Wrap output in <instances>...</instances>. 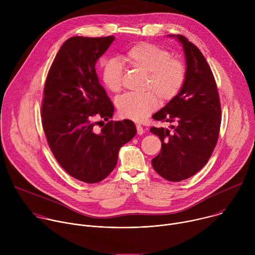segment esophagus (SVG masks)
Returning <instances> with one entry per match:
<instances>
[{
    "instance_id": "1",
    "label": "esophagus",
    "mask_w": 255,
    "mask_h": 255,
    "mask_svg": "<svg viewBox=\"0 0 255 255\" xmlns=\"http://www.w3.org/2000/svg\"><path fill=\"white\" fill-rule=\"evenodd\" d=\"M136 129H137V134H138V135H142V134L144 133V129H143V127H142L141 125L137 124V125H136Z\"/></svg>"
}]
</instances>
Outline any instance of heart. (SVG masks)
<instances>
[{
  "mask_svg": "<svg viewBox=\"0 0 255 255\" xmlns=\"http://www.w3.org/2000/svg\"><path fill=\"white\" fill-rule=\"evenodd\" d=\"M124 60L132 67L147 74L146 90L150 92L126 94L117 100V108L123 118L136 122L149 116L162 102L172 100L183 88L186 77V64L171 57L168 50L157 45L140 42L133 45L124 55ZM123 66L115 58L106 60L101 66V79L104 86L113 93L122 89Z\"/></svg>",
  "mask_w": 255,
  "mask_h": 255,
  "instance_id": "1",
  "label": "heart"
}]
</instances>
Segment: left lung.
Here are the masks:
<instances>
[{"instance_id": "8db88e82", "label": "left lung", "mask_w": 255, "mask_h": 255, "mask_svg": "<svg viewBox=\"0 0 255 255\" xmlns=\"http://www.w3.org/2000/svg\"><path fill=\"white\" fill-rule=\"evenodd\" d=\"M187 77L179 93L152 118L175 123L169 128L151 127L161 150L151 160L154 170L169 181L187 179L201 170L211 157L219 137L221 104L213 72L200 49L183 35Z\"/></svg>"}]
</instances>
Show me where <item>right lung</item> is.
I'll use <instances>...</instances> for the list:
<instances>
[{
    "mask_svg": "<svg viewBox=\"0 0 255 255\" xmlns=\"http://www.w3.org/2000/svg\"><path fill=\"white\" fill-rule=\"evenodd\" d=\"M114 36L67 39L57 52L45 81L42 127L60 166L72 177L96 184L115 168L119 149L136 134L132 121H108L114 106L99 82L97 60Z\"/></svg>",
    "mask_w": 255,
    "mask_h": 255,
    "instance_id": "obj_1",
    "label": "right lung"
}]
</instances>
